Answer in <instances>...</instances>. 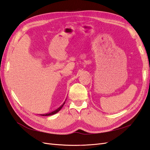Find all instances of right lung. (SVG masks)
<instances>
[{
	"instance_id": "right-lung-1",
	"label": "right lung",
	"mask_w": 150,
	"mask_h": 150,
	"mask_svg": "<svg viewBox=\"0 0 150 150\" xmlns=\"http://www.w3.org/2000/svg\"><path fill=\"white\" fill-rule=\"evenodd\" d=\"M64 103H65V101L63 103L62 105H61L58 108H57L56 110H55L54 111H53V112H51V113H47V114H45V115H42V116H49V115H54V114H55V113H57L59 112V111L63 108V106H64Z\"/></svg>"
}]
</instances>
